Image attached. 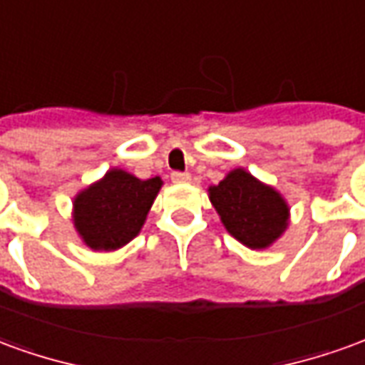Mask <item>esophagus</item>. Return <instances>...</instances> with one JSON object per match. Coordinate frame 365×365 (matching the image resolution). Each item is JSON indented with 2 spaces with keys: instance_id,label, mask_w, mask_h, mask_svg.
<instances>
[{
  "instance_id": "1",
  "label": "esophagus",
  "mask_w": 365,
  "mask_h": 365,
  "mask_svg": "<svg viewBox=\"0 0 365 365\" xmlns=\"http://www.w3.org/2000/svg\"><path fill=\"white\" fill-rule=\"evenodd\" d=\"M191 175L187 172H172V182L174 183H185L190 182Z\"/></svg>"
}]
</instances>
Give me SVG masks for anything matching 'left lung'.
Here are the masks:
<instances>
[{"label": "left lung", "instance_id": "obj_1", "mask_svg": "<svg viewBox=\"0 0 365 365\" xmlns=\"http://www.w3.org/2000/svg\"><path fill=\"white\" fill-rule=\"evenodd\" d=\"M209 193L227 230L248 248H266L287 227L289 209L282 195L245 170L230 172Z\"/></svg>", "mask_w": 365, "mask_h": 365}]
</instances>
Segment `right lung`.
Returning <instances> with one entry per match:
<instances>
[{"label":"right lung","mask_w":365,"mask_h":365,"mask_svg":"<svg viewBox=\"0 0 365 365\" xmlns=\"http://www.w3.org/2000/svg\"><path fill=\"white\" fill-rule=\"evenodd\" d=\"M162 180L111 170L74 201V225L93 250H117L138 235Z\"/></svg>","instance_id":"right-lung-1"}]
</instances>
